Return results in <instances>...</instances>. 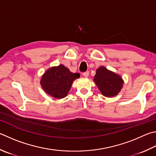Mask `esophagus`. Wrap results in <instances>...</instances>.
<instances>
[{
	"instance_id": "obj_1",
	"label": "esophagus",
	"mask_w": 156,
	"mask_h": 156,
	"mask_svg": "<svg viewBox=\"0 0 156 156\" xmlns=\"http://www.w3.org/2000/svg\"><path fill=\"white\" fill-rule=\"evenodd\" d=\"M89 72H88V71H87V72L83 73V76H84V77H86V78L88 77V76H89Z\"/></svg>"
}]
</instances>
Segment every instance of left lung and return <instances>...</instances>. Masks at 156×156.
I'll return each instance as SVG.
<instances>
[{
	"mask_svg": "<svg viewBox=\"0 0 156 156\" xmlns=\"http://www.w3.org/2000/svg\"><path fill=\"white\" fill-rule=\"evenodd\" d=\"M93 80L101 94L108 98L117 95L123 84V79L119 75L107 69L105 67H100L96 70Z\"/></svg>",
	"mask_w": 156,
	"mask_h": 156,
	"instance_id": "1",
	"label": "left lung"
}]
</instances>
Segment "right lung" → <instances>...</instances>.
<instances>
[{"label": "right lung", "instance_id": "right-lung-1", "mask_svg": "<svg viewBox=\"0 0 156 156\" xmlns=\"http://www.w3.org/2000/svg\"><path fill=\"white\" fill-rule=\"evenodd\" d=\"M80 73L71 72L63 65L52 67L42 76L40 83L48 94L56 99L66 97L73 81L80 78Z\"/></svg>", "mask_w": 156, "mask_h": 156}]
</instances>
